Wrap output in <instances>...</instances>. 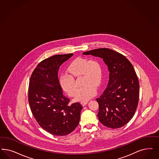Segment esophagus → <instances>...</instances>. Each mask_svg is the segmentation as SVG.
<instances>
[{"instance_id":"obj_1","label":"esophagus","mask_w":159,"mask_h":159,"mask_svg":"<svg viewBox=\"0 0 159 159\" xmlns=\"http://www.w3.org/2000/svg\"><path fill=\"white\" fill-rule=\"evenodd\" d=\"M88 102L86 101V102H81V104L83 106H85L86 104H87L88 103Z\"/></svg>"}]
</instances>
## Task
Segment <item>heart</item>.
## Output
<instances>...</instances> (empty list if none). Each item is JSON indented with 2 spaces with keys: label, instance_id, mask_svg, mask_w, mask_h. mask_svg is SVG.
<instances>
[{
  "label": "heart",
  "instance_id": "1",
  "mask_svg": "<svg viewBox=\"0 0 159 159\" xmlns=\"http://www.w3.org/2000/svg\"><path fill=\"white\" fill-rule=\"evenodd\" d=\"M68 74H63L59 78L62 89L69 96H73L76 92V84L74 77L82 75V87L77 92L75 100L86 102L96 93L102 80V70L99 62L94 59L77 57L71 61L67 68Z\"/></svg>",
  "mask_w": 159,
  "mask_h": 159
}]
</instances>
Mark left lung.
Returning a JSON list of instances; mask_svg holds the SVG:
<instances>
[{"mask_svg": "<svg viewBox=\"0 0 159 159\" xmlns=\"http://www.w3.org/2000/svg\"><path fill=\"white\" fill-rule=\"evenodd\" d=\"M83 54L102 58L110 71L107 86L96 99L99 121L111 129L125 126L134 115L139 99V82L133 66L124 55L107 48Z\"/></svg>", "mask_w": 159, "mask_h": 159, "instance_id": "left-lung-1", "label": "left lung"}]
</instances>
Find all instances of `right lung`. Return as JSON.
Returning a JSON list of instances; mask_svg holds the SVG:
<instances>
[{
	"instance_id": "1",
	"label": "right lung",
	"mask_w": 159,
	"mask_h": 159,
	"mask_svg": "<svg viewBox=\"0 0 159 159\" xmlns=\"http://www.w3.org/2000/svg\"><path fill=\"white\" fill-rule=\"evenodd\" d=\"M73 55H56L42 60L30 76L28 100L40 126L55 136H65L78 126L82 106L70 104L63 94L58 79L60 65Z\"/></svg>"
}]
</instances>
